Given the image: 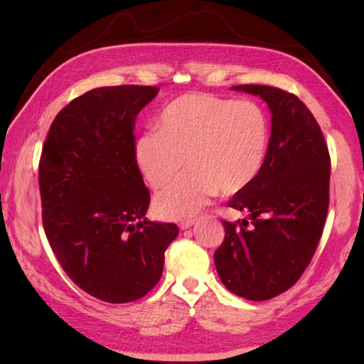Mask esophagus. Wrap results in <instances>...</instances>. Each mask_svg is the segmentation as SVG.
Listing matches in <instances>:
<instances>
[{"instance_id":"obj_1","label":"esophagus","mask_w":364,"mask_h":364,"mask_svg":"<svg viewBox=\"0 0 364 364\" xmlns=\"http://www.w3.org/2000/svg\"><path fill=\"white\" fill-rule=\"evenodd\" d=\"M194 223H196V219H186V220L180 222V225H178V227H180L181 230H188V228H191L192 225H194Z\"/></svg>"}]
</instances>
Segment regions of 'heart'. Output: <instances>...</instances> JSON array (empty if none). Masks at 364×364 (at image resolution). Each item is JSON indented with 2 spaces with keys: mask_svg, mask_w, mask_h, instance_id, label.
<instances>
[{
  "mask_svg": "<svg viewBox=\"0 0 364 364\" xmlns=\"http://www.w3.org/2000/svg\"><path fill=\"white\" fill-rule=\"evenodd\" d=\"M158 131H146L134 144V159L153 189L172 183L154 198L162 219L197 214L220 191L242 192L257 180L269 145V122L253 102H233L210 94L178 97L161 111Z\"/></svg>",
  "mask_w": 364,
  "mask_h": 364,
  "instance_id": "b5f03b06",
  "label": "heart"
}]
</instances>
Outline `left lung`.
Here are the masks:
<instances>
[{"instance_id": "8db88e82", "label": "left lung", "mask_w": 364, "mask_h": 364, "mask_svg": "<svg viewBox=\"0 0 364 364\" xmlns=\"http://www.w3.org/2000/svg\"><path fill=\"white\" fill-rule=\"evenodd\" d=\"M272 112L259 175L228 206L249 211L228 222L214 252L222 283L247 300H269L299 282L318 249L330 202V153L319 123L299 97L278 87L242 84Z\"/></svg>"}]
</instances>
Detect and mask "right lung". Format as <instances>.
Segmentation results:
<instances>
[{"mask_svg": "<svg viewBox=\"0 0 364 364\" xmlns=\"http://www.w3.org/2000/svg\"><path fill=\"white\" fill-rule=\"evenodd\" d=\"M154 86H111L72 100L53 120L38 161L42 223L70 280L107 304L149 294L175 223L145 218L150 192L134 159L137 114Z\"/></svg>", "mask_w": 364, "mask_h": 364, "instance_id": "right-lung-1", "label": "right lung"}]
</instances>
